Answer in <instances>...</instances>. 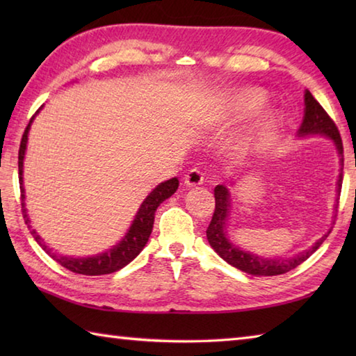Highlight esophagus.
I'll return each instance as SVG.
<instances>
[{"label":"esophagus","instance_id":"esophagus-1","mask_svg":"<svg viewBox=\"0 0 356 356\" xmlns=\"http://www.w3.org/2000/svg\"><path fill=\"white\" fill-rule=\"evenodd\" d=\"M204 182V177H202V172L197 171V170H191L185 174L184 177V184L188 186V188H195V186H200Z\"/></svg>","mask_w":356,"mask_h":356}]
</instances>
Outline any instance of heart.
Wrapping results in <instances>:
<instances>
[{"label": "heart", "mask_w": 356, "mask_h": 356, "mask_svg": "<svg viewBox=\"0 0 356 356\" xmlns=\"http://www.w3.org/2000/svg\"><path fill=\"white\" fill-rule=\"evenodd\" d=\"M265 102H267V95H265L262 89L252 86L234 89V91L225 95L218 118L222 122H238V120L251 118L256 111L261 110ZM275 122L276 114L273 111L265 113L256 127L250 130L248 134H245L242 138H238L236 144H234V155L237 159H246V156H250L256 150L261 149L265 141L268 140V135Z\"/></svg>", "instance_id": "heart-1"}]
</instances>
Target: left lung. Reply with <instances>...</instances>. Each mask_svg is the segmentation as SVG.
<instances>
[{
    "label": "left lung",
    "instance_id": "1",
    "mask_svg": "<svg viewBox=\"0 0 356 356\" xmlns=\"http://www.w3.org/2000/svg\"><path fill=\"white\" fill-rule=\"evenodd\" d=\"M298 138H306V136H325L328 140L333 141L337 156H339V177H337L336 182V193L339 196L341 186H342V166H344V150H342V141L341 135L337 131L336 124L330 119L327 111L323 110L321 104L312 97V94L306 89L305 91V114H303V122H301L300 129L297 131ZM234 185V182H231ZM231 191L226 185H216L215 186V212L212 216V221L207 227V240L209 245L212 246L213 251L218 254L221 259L236 267L242 272L254 276H275V275H282L298 267L300 264H303L306 259H308L312 252L318 250L325 238L328 237L331 229L323 234L321 238H317L314 243H312L308 250L300 251L298 254H293L291 257H265L259 256L256 252L246 251L240 248L236 243L229 238L227 234V222H229V215H231ZM334 207V212H336ZM333 212V213H334ZM336 218V215L333 216Z\"/></svg>",
    "mask_w": 356,
    "mask_h": 356
}]
</instances>
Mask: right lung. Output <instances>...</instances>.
I'll return each mask as SVG.
<instances>
[{"mask_svg":"<svg viewBox=\"0 0 356 356\" xmlns=\"http://www.w3.org/2000/svg\"><path fill=\"white\" fill-rule=\"evenodd\" d=\"M44 106H40V110ZM39 110V111H40ZM38 111V113H39ZM35 113V116H38ZM29 120L28 127L23 134L22 143H20V150H19V174H20V190H22V207H23V218L31 231V236L34 237L35 242H38L42 250H44L48 256L55 259L58 264H61L70 272L80 273V275H89V276H99V275H108L113 272H118V270L124 268L125 265L130 264L134 259L140 254L144 246H146L147 240L150 237V232H152L154 227V218H155V210L168 197H171L174 193H176L179 186V179L172 177L170 180H165L155 186V188L149 193L146 200L141 202L140 209L135 215L134 221H131L130 227L125 232V236L119 240L116 245H113L111 248H108L104 252H99V254L86 256V257H74V256H63L58 254L56 251H53L42 238L38 231L31 226V220H29L28 209L25 204V184H23V165H25V155H26V147H28V135L29 130H31V124L34 118Z\"/></svg>","mask_w":356,"mask_h":356,"instance_id":"right-lung-1","label":"right lung"}]
</instances>
